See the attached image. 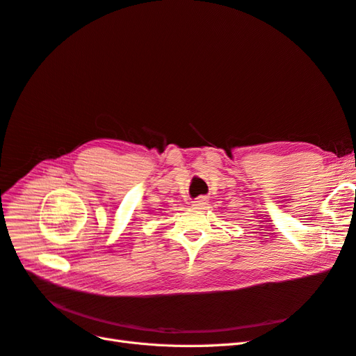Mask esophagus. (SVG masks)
I'll use <instances>...</instances> for the list:
<instances>
[{
	"mask_svg": "<svg viewBox=\"0 0 356 356\" xmlns=\"http://www.w3.org/2000/svg\"><path fill=\"white\" fill-rule=\"evenodd\" d=\"M207 202H208L207 196H199L193 203H195V207H203V204H207Z\"/></svg>",
	"mask_w": 356,
	"mask_h": 356,
	"instance_id": "esophagus-1",
	"label": "esophagus"
}]
</instances>
